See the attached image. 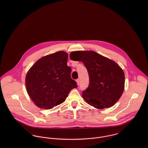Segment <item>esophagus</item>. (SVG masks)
I'll return each mask as SVG.
<instances>
[{
    "label": "esophagus",
    "instance_id": "esophagus-1",
    "mask_svg": "<svg viewBox=\"0 0 148 148\" xmlns=\"http://www.w3.org/2000/svg\"><path fill=\"white\" fill-rule=\"evenodd\" d=\"M76 83H77V84L79 85V84H80V80H79V79H77L76 80Z\"/></svg>",
    "mask_w": 148,
    "mask_h": 148
}]
</instances>
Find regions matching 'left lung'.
<instances>
[{
    "instance_id": "8db88e82",
    "label": "left lung",
    "mask_w": 148,
    "mask_h": 148,
    "mask_svg": "<svg viewBox=\"0 0 148 148\" xmlns=\"http://www.w3.org/2000/svg\"><path fill=\"white\" fill-rule=\"evenodd\" d=\"M69 57L72 60L83 62L88 71L89 84L82 96L89 104L104 109L116 103L125 84L124 73L117 64L91 51H74Z\"/></svg>"
}]
</instances>
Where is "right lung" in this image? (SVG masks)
Wrapping results in <instances>:
<instances>
[{
    "instance_id": "1",
    "label": "right lung",
    "mask_w": 148,
    "mask_h": 148,
    "mask_svg": "<svg viewBox=\"0 0 148 148\" xmlns=\"http://www.w3.org/2000/svg\"><path fill=\"white\" fill-rule=\"evenodd\" d=\"M67 61L68 54L59 51L38 60L27 72V91L39 108L49 109L63 103L69 92L77 87Z\"/></svg>"
}]
</instances>
